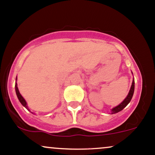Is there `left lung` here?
<instances>
[{
    "mask_svg": "<svg viewBox=\"0 0 155 155\" xmlns=\"http://www.w3.org/2000/svg\"><path fill=\"white\" fill-rule=\"evenodd\" d=\"M132 73H133V72H132ZM134 90H135V81H134V78H133V83H132L131 87H130V91H129V93H128L127 96L126 97V98H125L124 100H123L122 102H121L119 105L116 106V107H113V108L111 109V110H110L111 114H116V113H118V112H119V111L122 110L123 109H124V107H126V106L130 103V102L131 101L132 98H133V94H134Z\"/></svg>",
    "mask_w": 155,
    "mask_h": 155,
    "instance_id": "1",
    "label": "left lung"
}]
</instances>
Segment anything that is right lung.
<instances>
[{"label": "right lung", "instance_id": "add662e5", "mask_svg": "<svg viewBox=\"0 0 155 155\" xmlns=\"http://www.w3.org/2000/svg\"><path fill=\"white\" fill-rule=\"evenodd\" d=\"M15 91H16V94H17V98H18L19 101H20V103L22 104V106H24V107H25V108L27 109V110H28V111H31V110H30V109H29V108H28V104H27V102H26L25 100V99L23 98V97H22V95L20 94V91H19L18 88H17V78H16V83H15ZM31 113H32V112H31ZM32 114H34V113H32Z\"/></svg>", "mask_w": 155, "mask_h": 155}]
</instances>
